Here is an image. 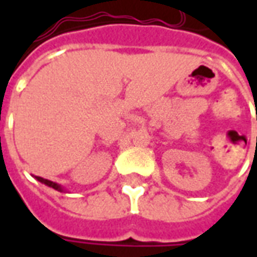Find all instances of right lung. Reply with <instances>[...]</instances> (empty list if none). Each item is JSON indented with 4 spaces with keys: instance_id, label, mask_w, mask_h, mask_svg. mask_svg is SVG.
Masks as SVG:
<instances>
[{
    "instance_id": "1",
    "label": "right lung",
    "mask_w": 257,
    "mask_h": 257,
    "mask_svg": "<svg viewBox=\"0 0 257 257\" xmlns=\"http://www.w3.org/2000/svg\"><path fill=\"white\" fill-rule=\"evenodd\" d=\"M36 179H37V180H38V182H41V183L47 184V186H49V187H52V189L59 190V191H62V187H60L59 184H56V183H53V182H51V180H47V179L40 178V176H36Z\"/></svg>"
}]
</instances>
